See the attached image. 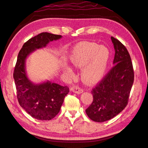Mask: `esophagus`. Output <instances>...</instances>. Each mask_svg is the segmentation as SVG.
<instances>
[{
    "label": "esophagus",
    "mask_w": 148,
    "mask_h": 148,
    "mask_svg": "<svg viewBox=\"0 0 148 148\" xmlns=\"http://www.w3.org/2000/svg\"><path fill=\"white\" fill-rule=\"evenodd\" d=\"M71 90L72 92H73L74 93H77V94H81V93H82L83 92H84L82 88H80L79 87L75 86V85H74V86H73V87H71Z\"/></svg>",
    "instance_id": "1"
}]
</instances>
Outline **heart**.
Instances as JSON below:
<instances>
[{
  "label": "heart",
  "instance_id": "heart-1",
  "mask_svg": "<svg viewBox=\"0 0 148 148\" xmlns=\"http://www.w3.org/2000/svg\"><path fill=\"white\" fill-rule=\"evenodd\" d=\"M110 53L104 47L94 42H84L78 44L71 56L74 66L82 68L81 77L85 83L93 84L99 81L104 74L109 60ZM65 70L71 72L66 66Z\"/></svg>",
  "mask_w": 148,
  "mask_h": 148
}]
</instances>
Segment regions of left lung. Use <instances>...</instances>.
<instances>
[{
	"instance_id": "left-lung-1",
	"label": "left lung",
	"mask_w": 148,
	"mask_h": 148,
	"mask_svg": "<svg viewBox=\"0 0 148 148\" xmlns=\"http://www.w3.org/2000/svg\"><path fill=\"white\" fill-rule=\"evenodd\" d=\"M114 45V66L91 92L93 101L85 111L89 119L103 122L116 116L127 106L134 80L130 54L118 39L111 37Z\"/></svg>"
}]
</instances>
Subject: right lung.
<instances>
[{
  "mask_svg": "<svg viewBox=\"0 0 148 148\" xmlns=\"http://www.w3.org/2000/svg\"><path fill=\"white\" fill-rule=\"evenodd\" d=\"M60 38L61 35L43 32L29 39L19 52L13 73L19 105L29 115L39 120H50L57 115L69 93V87L51 82L32 84L26 75L25 60L36 49L45 47L49 42Z\"/></svg>",
  "mask_w": 148,
  "mask_h": 148,
  "instance_id": "add662e5",
  "label": "right lung"
}]
</instances>
